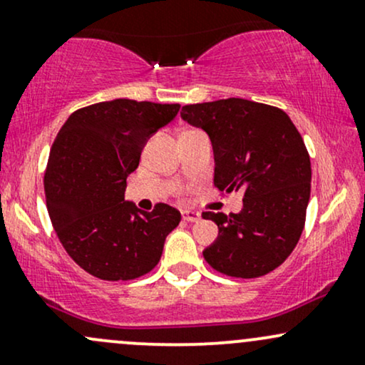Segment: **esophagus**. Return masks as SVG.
Listing matches in <instances>:
<instances>
[{
    "label": "esophagus",
    "instance_id": "34e87169",
    "mask_svg": "<svg viewBox=\"0 0 365 365\" xmlns=\"http://www.w3.org/2000/svg\"><path fill=\"white\" fill-rule=\"evenodd\" d=\"M182 217L185 221H188V223H194V221L200 220V215L195 211H188V209H185V211H182Z\"/></svg>",
    "mask_w": 365,
    "mask_h": 365
}]
</instances>
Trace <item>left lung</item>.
Masks as SVG:
<instances>
[{
  "label": "left lung",
  "instance_id": "8db88e82",
  "mask_svg": "<svg viewBox=\"0 0 365 365\" xmlns=\"http://www.w3.org/2000/svg\"><path fill=\"white\" fill-rule=\"evenodd\" d=\"M180 116L209 135L215 185L244 192L237 215L202 212L217 225L204 259L237 278L269 273L295 249L311 197V159L299 130L279 108L242 98L187 104Z\"/></svg>",
  "mask_w": 365,
  "mask_h": 365
}]
</instances>
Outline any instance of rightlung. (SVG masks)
<instances>
[{
  "label": "right lung",
  "instance_id": "obj_1",
  "mask_svg": "<svg viewBox=\"0 0 365 365\" xmlns=\"http://www.w3.org/2000/svg\"><path fill=\"white\" fill-rule=\"evenodd\" d=\"M180 104L113 99L72 113L49 153L46 206L70 257L96 278L118 282L149 273L178 209L153 212L125 200L127 177L137 170L145 142L178 115Z\"/></svg>",
  "mask_w": 365,
  "mask_h": 365
}]
</instances>
